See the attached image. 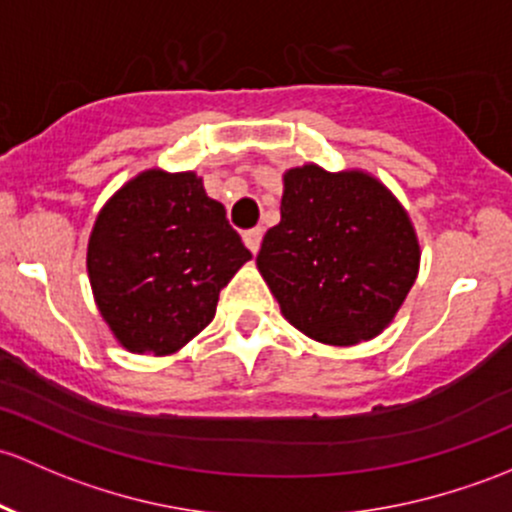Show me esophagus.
I'll return each mask as SVG.
<instances>
[{"instance_id": "esophagus-1", "label": "esophagus", "mask_w": 512, "mask_h": 512, "mask_svg": "<svg viewBox=\"0 0 512 512\" xmlns=\"http://www.w3.org/2000/svg\"><path fill=\"white\" fill-rule=\"evenodd\" d=\"M242 240H245L247 250H250L252 255H257V250H260V242H262V228L245 230V233H242Z\"/></svg>"}]
</instances>
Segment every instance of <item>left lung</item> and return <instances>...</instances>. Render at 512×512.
Returning <instances> with one entry per match:
<instances>
[{
  "label": "left lung",
  "mask_w": 512,
  "mask_h": 512,
  "mask_svg": "<svg viewBox=\"0 0 512 512\" xmlns=\"http://www.w3.org/2000/svg\"><path fill=\"white\" fill-rule=\"evenodd\" d=\"M279 213L257 270L284 319L328 346L378 336L419 272L417 233L400 201L365 171L304 164L284 174Z\"/></svg>",
  "instance_id": "1"
}]
</instances>
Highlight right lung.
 Returning <instances> with one entry per match:
<instances>
[{
  "label": "right lung",
  "instance_id": "right-lung-1",
  "mask_svg": "<svg viewBox=\"0 0 512 512\" xmlns=\"http://www.w3.org/2000/svg\"><path fill=\"white\" fill-rule=\"evenodd\" d=\"M250 257L193 171L149 169L98 213L88 277L127 351L169 355L211 324L220 289Z\"/></svg>",
  "mask_w": 512,
  "mask_h": 512
}]
</instances>
